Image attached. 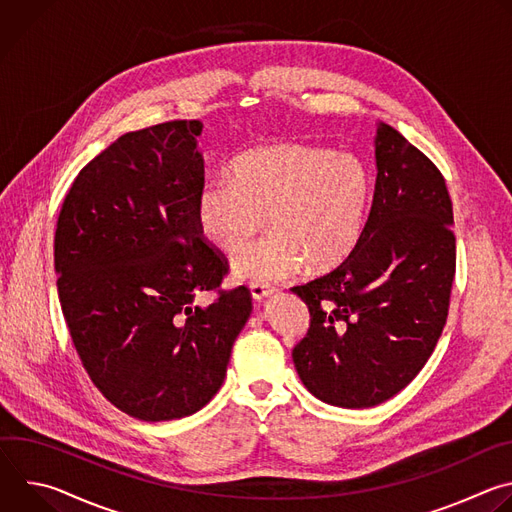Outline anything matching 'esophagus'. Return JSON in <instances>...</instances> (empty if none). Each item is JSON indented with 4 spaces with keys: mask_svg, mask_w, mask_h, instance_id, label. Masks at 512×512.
<instances>
[{
    "mask_svg": "<svg viewBox=\"0 0 512 512\" xmlns=\"http://www.w3.org/2000/svg\"><path fill=\"white\" fill-rule=\"evenodd\" d=\"M273 296V289L271 287H267V285H251V298L255 300V302H265L267 298H271Z\"/></svg>",
    "mask_w": 512,
    "mask_h": 512,
    "instance_id": "obj_1",
    "label": "esophagus"
}]
</instances>
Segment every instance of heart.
<instances>
[{
	"label": "heart",
	"instance_id": "1",
	"mask_svg": "<svg viewBox=\"0 0 512 512\" xmlns=\"http://www.w3.org/2000/svg\"><path fill=\"white\" fill-rule=\"evenodd\" d=\"M371 204L367 166L350 154L304 143H263L241 152L229 180L206 184L196 227L216 251L235 255L265 225L269 235L233 263V277L271 285L340 267L358 247Z\"/></svg>",
	"mask_w": 512,
	"mask_h": 512
}]
</instances>
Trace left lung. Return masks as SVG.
<instances>
[{
	"label": "left lung",
	"mask_w": 512,
	"mask_h": 512,
	"mask_svg": "<svg viewBox=\"0 0 512 512\" xmlns=\"http://www.w3.org/2000/svg\"><path fill=\"white\" fill-rule=\"evenodd\" d=\"M373 206L354 253L291 291L310 310L296 371L320 401L375 407L405 389L448 318L456 273L446 180L397 129L379 121Z\"/></svg>",
	"instance_id": "1"
}]
</instances>
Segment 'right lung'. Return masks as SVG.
<instances>
[{"label": "right lung", "instance_id": "add662e5", "mask_svg": "<svg viewBox=\"0 0 512 512\" xmlns=\"http://www.w3.org/2000/svg\"><path fill=\"white\" fill-rule=\"evenodd\" d=\"M202 121L131 131L72 182L54 235L62 314L85 371L123 413L170 421L221 389L251 316L247 287L202 308L227 261L202 241Z\"/></svg>", "mask_w": 512, "mask_h": 512}]
</instances>
